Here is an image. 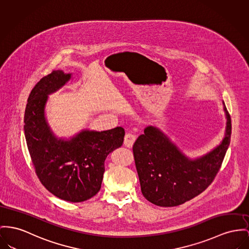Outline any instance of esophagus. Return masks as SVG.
<instances>
[{"instance_id": "1", "label": "esophagus", "mask_w": 249, "mask_h": 249, "mask_svg": "<svg viewBox=\"0 0 249 249\" xmlns=\"http://www.w3.org/2000/svg\"><path fill=\"white\" fill-rule=\"evenodd\" d=\"M136 141V135L132 132L126 133L124 143L126 147H132L133 143Z\"/></svg>"}]
</instances>
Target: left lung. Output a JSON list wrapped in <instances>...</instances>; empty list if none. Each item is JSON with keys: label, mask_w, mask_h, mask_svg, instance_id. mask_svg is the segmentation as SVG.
<instances>
[{"label": "left lung", "mask_w": 249, "mask_h": 249, "mask_svg": "<svg viewBox=\"0 0 249 249\" xmlns=\"http://www.w3.org/2000/svg\"><path fill=\"white\" fill-rule=\"evenodd\" d=\"M227 119L225 136L213 149L191 159L159 127L148 125L133 145V154L143 196L160 207H175L196 197L213 182L231 135V120L223 102Z\"/></svg>", "instance_id": "obj_1"}]
</instances>
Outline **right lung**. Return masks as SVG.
Instances as JSON below:
<instances>
[{"mask_svg":"<svg viewBox=\"0 0 249 249\" xmlns=\"http://www.w3.org/2000/svg\"><path fill=\"white\" fill-rule=\"evenodd\" d=\"M71 73L53 71L34 87L24 114V133L36 174L58 198L83 202L101 189L105 160L122 146L124 129H83L70 139L56 137L45 117L48 96L64 87Z\"/></svg>","mask_w":249,"mask_h":249,"instance_id":"right-lung-1","label":"right lung"}]
</instances>
